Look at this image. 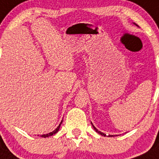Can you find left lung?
Returning a JSON list of instances; mask_svg holds the SVG:
<instances>
[{"mask_svg":"<svg viewBox=\"0 0 159 159\" xmlns=\"http://www.w3.org/2000/svg\"><path fill=\"white\" fill-rule=\"evenodd\" d=\"M135 25H136V26H138V25H137V24H135ZM91 124H92V125H93V128H94V130H95L96 131V132H97L98 133V134H100V135H104V136H106V135H105V134H104V133H103V132H101V131H98V130L97 129V128H95V127H94L93 126V123L91 122ZM108 136L109 137H111V136H113V135H108Z\"/></svg>","mask_w":159,"mask_h":159,"instance_id":"obj_1","label":"left lung"}]
</instances>
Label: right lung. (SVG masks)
Segmentation results:
<instances>
[{
	"mask_svg": "<svg viewBox=\"0 0 159 159\" xmlns=\"http://www.w3.org/2000/svg\"><path fill=\"white\" fill-rule=\"evenodd\" d=\"M62 120L61 121V123H60V124H59V125H58V127H57V128H55V129L54 130V131H51V132L48 133V134H46V135H41L40 136H41V137H43V138H47V137L51 136V135H55V134H56V133L58 132V131H59L60 126H61V124H62Z\"/></svg>",
	"mask_w": 159,
	"mask_h": 159,
	"instance_id": "1",
	"label": "right lung"
}]
</instances>
